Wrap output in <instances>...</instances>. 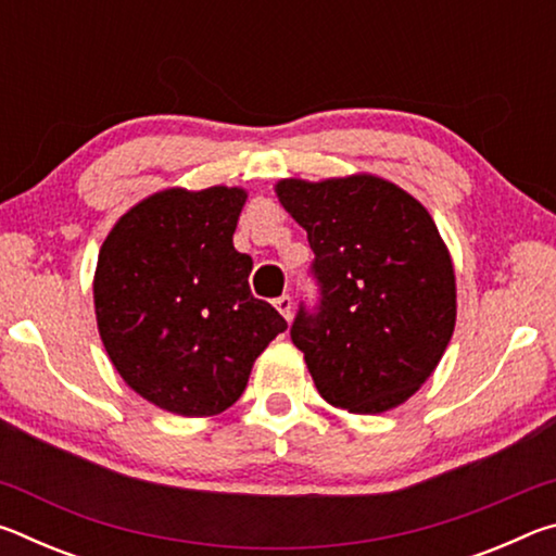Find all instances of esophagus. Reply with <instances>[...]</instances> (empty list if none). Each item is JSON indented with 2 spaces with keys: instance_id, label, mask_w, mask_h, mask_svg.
Wrapping results in <instances>:
<instances>
[{
  "instance_id": "1",
  "label": "esophagus",
  "mask_w": 556,
  "mask_h": 556,
  "mask_svg": "<svg viewBox=\"0 0 556 556\" xmlns=\"http://www.w3.org/2000/svg\"><path fill=\"white\" fill-rule=\"evenodd\" d=\"M275 306H277V312L289 321V318H291V308H294V304H291V296H289V294L277 296V299H275Z\"/></svg>"
}]
</instances>
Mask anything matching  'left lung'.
<instances>
[{"mask_svg":"<svg viewBox=\"0 0 556 556\" xmlns=\"http://www.w3.org/2000/svg\"><path fill=\"white\" fill-rule=\"evenodd\" d=\"M279 203L308 235L314 312L301 304L291 341L333 407L380 414L407 402L456 326V277L425 205L380 176L285 178Z\"/></svg>","mask_w":556,"mask_h":556,"instance_id":"8db88e82","label":"left lung"}]
</instances>
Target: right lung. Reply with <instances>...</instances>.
<instances>
[{
    "instance_id": "obj_1",
    "label": "right lung",
    "mask_w": 556,
    "mask_h": 556,
    "mask_svg": "<svg viewBox=\"0 0 556 556\" xmlns=\"http://www.w3.org/2000/svg\"><path fill=\"white\" fill-rule=\"evenodd\" d=\"M248 193L166 188L102 242L92 296L102 345L147 402L213 417L240 400L252 363L287 321L250 291L252 257L232 232Z\"/></svg>"
}]
</instances>
